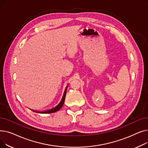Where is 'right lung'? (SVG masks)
Listing matches in <instances>:
<instances>
[{
    "mask_svg": "<svg viewBox=\"0 0 148 148\" xmlns=\"http://www.w3.org/2000/svg\"><path fill=\"white\" fill-rule=\"evenodd\" d=\"M68 86L66 87L65 88V90L64 91V95H63V97H62L60 102L54 107H53L52 108H50V109H49V110H44V111H36V110H32L35 112H36V113H44V114H46V113H54L56 112L58 110H60V108L63 106L64 104V101H65V96H66V90H67V88H68Z\"/></svg>",
    "mask_w": 148,
    "mask_h": 148,
    "instance_id": "right-lung-1",
    "label": "right lung"
}]
</instances>
